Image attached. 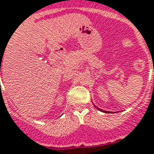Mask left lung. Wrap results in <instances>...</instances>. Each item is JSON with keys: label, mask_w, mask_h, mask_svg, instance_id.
<instances>
[{"label": "left lung", "mask_w": 154, "mask_h": 154, "mask_svg": "<svg viewBox=\"0 0 154 154\" xmlns=\"http://www.w3.org/2000/svg\"><path fill=\"white\" fill-rule=\"evenodd\" d=\"M102 111H103V110H102ZM104 112H107V111H104Z\"/></svg>", "instance_id": "obj_1"}]
</instances>
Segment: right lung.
<instances>
[{
	"label": "right lung",
	"mask_w": 154,
	"mask_h": 154,
	"mask_svg": "<svg viewBox=\"0 0 154 154\" xmlns=\"http://www.w3.org/2000/svg\"><path fill=\"white\" fill-rule=\"evenodd\" d=\"M0 70H1V67H0ZM0 72H1V71H0Z\"/></svg>",
	"instance_id": "1"
}]
</instances>
